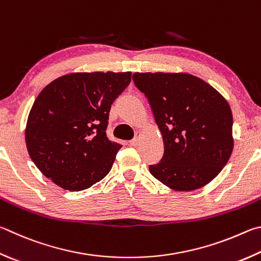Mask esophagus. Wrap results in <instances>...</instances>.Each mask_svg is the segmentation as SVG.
I'll list each match as a JSON object with an SVG mask.
<instances>
[{
  "label": "esophagus",
  "mask_w": 261,
  "mask_h": 261,
  "mask_svg": "<svg viewBox=\"0 0 261 261\" xmlns=\"http://www.w3.org/2000/svg\"><path fill=\"white\" fill-rule=\"evenodd\" d=\"M140 136H141V132L140 131L137 132V136L130 141V145L131 146H137V145H138L139 141H140Z\"/></svg>",
  "instance_id": "esophagus-1"
}]
</instances>
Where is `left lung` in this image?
<instances>
[{
  "label": "left lung",
  "instance_id": "1",
  "mask_svg": "<svg viewBox=\"0 0 261 261\" xmlns=\"http://www.w3.org/2000/svg\"><path fill=\"white\" fill-rule=\"evenodd\" d=\"M134 82L153 111L164 155L151 176L178 192L215 179L234 147L233 115L220 92L188 73H135Z\"/></svg>",
  "mask_w": 261,
  "mask_h": 261
}]
</instances>
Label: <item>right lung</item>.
Returning a JSON list of instances; mask_svg holds the SVG:
<instances>
[{"label": "right lung", "mask_w": 261, "mask_h": 261, "mask_svg": "<svg viewBox=\"0 0 261 261\" xmlns=\"http://www.w3.org/2000/svg\"><path fill=\"white\" fill-rule=\"evenodd\" d=\"M130 81L131 72L70 73L37 96L25 141L37 169L57 186L83 191L111 171L122 146L108 139V115Z\"/></svg>", "instance_id": "add662e5"}]
</instances>
